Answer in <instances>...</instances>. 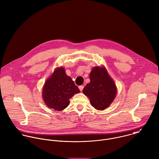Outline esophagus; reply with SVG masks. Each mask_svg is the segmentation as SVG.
<instances>
[{
  "label": "esophagus",
  "mask_w": 159,
  "mask_h": 159,
  "mask_svg": "<svg viewBox=\"0 0 159 159\" xmlns=\"http://www.w3.org/2000/svg\"><path fill=\"white\" fill-rule=\"evenodd\" d=\"M84 87L83 85H80V86H79V89H80V90L81 92L83 90V89H84Z\"/></svg>",
  "instance_id": "obj_1"
}]
</instances>
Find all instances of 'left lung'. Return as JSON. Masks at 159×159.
Listing matches in <instances>:
<instances>
[{
    "label": "left lung",
    "instance_id": "obj_1",
    "mask_svg": "<svg viewBox=\"0 0 159 159\" xmlns=\"http://www.w3.org/2000/svg\"><path fill=\"white\" fill-rule=\"evenodd\" d=\"M90 82L83 89L93 107L104 110L115 100L117 88L105 67H94L90 73Z\"/></svg>",
    "mask_w": 159,
    "mask_h": 159
}]
</instances>
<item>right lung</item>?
<instances>
[{
  "instance_id": "obj_1",
  "label": "right lung",
  "mask_w": 159,
  "mask_h": 159,
  "mask_svg": "<svg viewBox=\"0 0 159 159\" xmlns=\"http://www.w3.org/2000/svg\"><path fill=\"white\" fill-rule=\"evenodd\" d=\"M80 90L67 75L64 68H56L45 82L42 96L45 104L56 111H62L70 104L69 99Z\"/></svg>"
}]
</instances>
